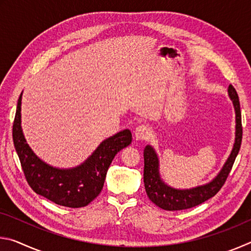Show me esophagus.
Wrapping results in <instances>:
<instances>
[{
  "mask_svg": "<svg viewBox=\"0 0 251 251\" xmlns=\"http://www.w3.org/2000/svg\"><path fill=\"white\" fill-rule=\"evenodd\" d=\"M134 137L136 141H147L151 137V129L145 125H139L134 131Z\"/></svg>",
  "mask_w": 251,
  "mask_h": 251,
  "instance_id": "1",
  "label": "esophagus"
}]
</instances>
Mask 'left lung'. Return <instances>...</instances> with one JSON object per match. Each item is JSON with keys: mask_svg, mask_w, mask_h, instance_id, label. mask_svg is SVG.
I'll return each instance as SVG.
<instances>
[{"mask_svg": "<svg viewBox=\"0 0 251 251\" xmlns=\"http://www.w3.org/2000/svg\"><path fill=\"white\" fill-rule=\"evenodd\" d=\"M228 95L231 100L236 114V131L235 143L230 155L224 164L223 168L214 179L205 185L188 189H177L167 185L160 177L159 159L154 147L147 145L144 150V184L148 198L156 206L165 210H182L201 205L203 201L214 197L226 181L230 173L232 165L239 152L241 138H243V127H241V112L239 97L232 85H229Z\"/></svg>", "mask_w": 251, "mask_h": 251, "instance_id": "obj_1", "label": "left lung"}]
</instances>
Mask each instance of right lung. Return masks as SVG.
<instances>
[{"label":"right lung","instance_id":"1","mask_svg":"<svg viewBox=\"0 0 251 251\" xmlns=\"http://www.w3.org/2000/svg\"><path fill=\"white\" fill-rule=\"evenodd\" d=\"M22 94L23 92L21 93L16 106L13 142L28 185L36 194L57 205L71 208L87 206L103 189L106 173L114 157L123 148L130 145V130L124 129L106 138L78 166L53 167L35 155L24 137L21 126Z\"/></svg>","mask_w":251,"mask_h":251}]
</instances>
